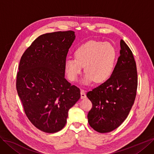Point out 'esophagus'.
<instances>
[{
	"instance_id": "1",
	"label": "esophagus",
	"mask_w": 154,
	"mask_h": 154,
	"mask_svg": "<svg viewBox=\"0 0 154 154\" xmlns=\"http://www.w3.org/2000/svg\"><path fill=\"white\" fill-rule=\"evenodd\" d=\"M81 99H84L86 98V93H85V91L83 89L81 90Z\"/></svg>"
}]
</instances>
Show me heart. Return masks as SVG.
<instances>
[{
    "label": "heart",
    "mask_w": 154,
    "mask_h": 154,
    "mask_svg": "<svg viewBox=\"0 0 154 154\" xmlns=\"http://www.w3.org/2000/svg\"><path fill=\"white\" fill-rule=\"evenodd\" d=\"M74 54L75 59L68 58L65 62V72L70 81H77L83 66L86 72L82 79L84 84L94 81L103 82L112 75L117 53L110 44L89 41L78 46Z\"/></svg>",
    "instance_id": "obj_1"
}]
</instances>
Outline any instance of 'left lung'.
Instances as JSON below:
<instances>
[{
    "mask_svg": "<svg viewBox=\"0 0 154 154\" xmlns=\"http://www.w3.org/2000/svg\"><path fill=\"white\" fill-rule=\"evenodd\" d=\"M120 56L110 77L87 93L93 107L88 115L90 126L105 133L125 121L134 104L138 86L136 65L132 51L123 40Z\"/></svg>",
    "mask_w": 154,
    "mask_h": 154,
    "instance_id": "obj_1",
    "label": "left lung"
}]
</instances>
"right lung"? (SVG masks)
Wrapping results in <instances>:
<instances>
[{
	"mask_svg": "<svg viewBox=\"0 0 154 154\" xmlns=\"http://www.w3.org/2000/svg\"><path fill=\"white\" fill-rule=\"evenodd\" d=\"M75 38L71 30L43 34L20 61L17 92L28 119L45 133L63 128L68 110L81 98L80 89L65 78V62Z\"/></svg>",
	"mask_w": 154,
	"mask_h": 154,
	"instance_id": "add662e5",
	"label": "right lung"
}]
</instances>
